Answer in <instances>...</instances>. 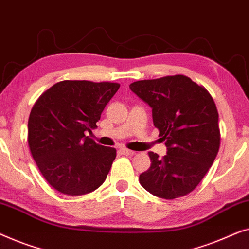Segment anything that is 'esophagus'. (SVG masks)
I'll use <instances>...</instances> for the list:
<instances>
[{
    "label": "esophagus",
    "mask_w": 249,
    "mask_h": 249,
    "mask_svg": "<svg viewBox=\"0 0 249 249\" xmlns=\"http://www.w3.org/2000/svg\"><path fill=\"white\" fill-rule=\"evenodd\" d=\"M121 152L123 153L124 156H134L135 155L134 151H132V150H128V149H125V148H122Z\"/></svg>",
    "instance_id": "1"
}]
</instances>
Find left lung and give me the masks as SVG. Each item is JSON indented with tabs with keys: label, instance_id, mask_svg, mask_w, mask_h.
Wrapping results in <instances>:
<instances>
[{
	"label": "left lung",
	"instance_id": "8db88e82",
	"mask_svg": "<svg viewBox=\"0 0 249 249\" xmlns=\"http://www.w3.org/2000/svg\"><path fill=\"white\" fill-rule=\"evenodd\" d=\"M129 89L152 108L153 125L167 155L150 151L151 166L140 175L142 187L161 198L191 193L211 168L220 148L219 114L204 87L188 76L141 80Z\"/></svg>",
	"mask_w": 249,
	"mask_h": 249
}]
</instances>
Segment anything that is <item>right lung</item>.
<instances>
[{"label": "right lung", "instance_id": "right-lung-1", "mask_svg": "<svg viewBox=\"0 0 249 249\" xmlns=\"http://www.w3.org/2000/svg\"><path fill=\"white\" fill-rule=\"evenodd\" d=\"M118 83L57 82L38 98L28 121V144L47 183L63 194H88L101 186L116 149L97 144L92 132Z\"/></svg>", "mask_w": 249, "mask_h": 249}]
</instances>
